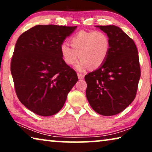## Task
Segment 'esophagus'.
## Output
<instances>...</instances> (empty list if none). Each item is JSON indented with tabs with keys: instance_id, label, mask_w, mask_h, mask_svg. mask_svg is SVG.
Instances as JSON below:
<instances>
[{
	"instance_id": "obj_1",
	"label": "esophagus",
	"mask_w": 152,
	"mask_h": 152,
	"mask_svg": "<svg viewBox=\"0 0 152 152\" xmlns=\"http://www.w3.org/2000/svg\"><path fill=\"white\" fill-rule=\"evenodd\" d=\"M77 77H78L79 80H83V79H84V76L83 75L80 74V73L77 74Z\"/></svg>"
}]
</instances>
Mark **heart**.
Returning <instances> with one entry per match:
<instances>
[{
    "instance_id": "b5f03b06",
    "label": "heart",
    "mask_w": 152,
    "mask_h": 152,
    "mask_svg": "<svg viewBox=\"0 0 152 152\" xmlns=\"http://www.w3.org/2000/svg\"><path fill=\"white\" fill-rule=\"evenodd\" d=\"M70 47L63 43L60 51L64 62L72 66L77 61L76 68L82 71L89 67L96 69L102 65L110 52L111 41L108 35L102 31H80L69 40Z\"/></svg>"
}]
</instances>
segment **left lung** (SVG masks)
<instances>
[{"label": "left lung", "mask_w": 152, "mask_h": 152, "mask_svg": "<svg viewBox=\"0 0 152 152\" xmlns=\"http://www.w3.org/2000/svg\"><path fill=\"white\" fill-rule=\"evenodd\" d=\"M111 41L109 55L102 65L87 74L86 95L97 113L114 115L126 109L136 95L140 67L133 39L113 25L97 26Z\"/></svg>", "instance_id": "1"}]
</instances>
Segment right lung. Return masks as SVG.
<instances>
[{"label":"right lung","mask_w":152,"mask_h":152,"mask_svg":"<svg viewBox=\"0 0 152 152\" xmlns=\"http://www.w3.org/2000/svg\"><path fill=\"white\" fill-rule=\"evenodd\" d=\"M77 26L37 25L23 33L15 45L11 73L20 102L33 113H58L78 81L64 62L60 47Z\"/></svg>","instance_id":"obj_1"}]
</instances>
